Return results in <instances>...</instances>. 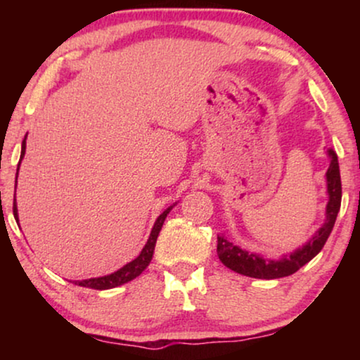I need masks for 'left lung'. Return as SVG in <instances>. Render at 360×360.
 <instances>
[{
	"label": "left lung",
	"mask_w": 360,
	"mask_h": 360,
	"mask_svg": "<svg viewBox=\"0 0 360 360\" xmlns=\"http://www.w3.org/2000/svg\"><path fill=\"white\" fill-rule=\"evenodd\" d=\"M329 157V169L326 172V193H328V205H326V219L321 228L304 243L302 248L292 250V252L283 254L278 259H267L264 255L249 252L234 243H231L228 236L224 233L218 234V257L226 267L234 270L240 275L252 278H282L288 277L308 264L314 255L319 254L323 245L331 234L336 223L339 208H341V174H339V162L338 155L333 149H328Z\"/></svg>",
	"instance_id": "obj_1"
}]
</instances>
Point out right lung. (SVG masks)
Returning <instances> with one entry per match:
<instances>
[{
	"instance_id": "obj_1",
	"label": "right lung",
	"mask_w": 360,
	"mask_h": 360,
	"mask_svg": "<svg viewBox=\"0 0 360 360\" xmlns=\"http://www.w3.org/2000/svg\"><path fill=\"white\" fill-rule=\"evenodd\" d=\"M26 137H24L22 146H21V159H19V164H18V172H19V165H21V160L24 159V154H26ZM18 172H16V184H18ZM14 191H16V190H14ZM175 205L176 203L169 206V208H167L164 213H162L159 218L155 219L154 228H152V231H150L149 239H147V243H146L144 248H142L141 254L137 255L134 260H131V262H127L124 267H121L120 270H116V272H112L110 275H103V277H93V278H86V280H77L75 285H80V287H85V288H93V290H110V288L120 287V285H124L127 282H131V280H134L136 277H139V275L146 270L147 265L150 264L152 255H154L157 238H159L162 226H164V221L167 218V214L170 213V210L174 208ZM13 213H14V218H16V223L19 224L16 193H14Z\"/></svg>"
}]
</instances>
